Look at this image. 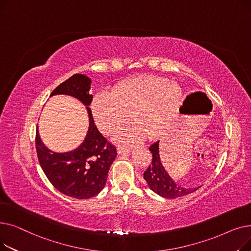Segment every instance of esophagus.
<instances>
[{"instance_id": "obj_1", "label": "esophagus", "mask_w": 251, "mask_h": 251, "mask_svg": "<svg viewBox=\"0 0 251 251\" xmlns=\"http://www.w3.org/2000/svg\"><path fill=\"white\" fill-rule=\"evenodd\" d=\"M117 151H118V153H119V154H123V153L130 152V151H131V149H130V148H128V147H123V148L119 147V148L117 149Z\"/></svg>"}]
</instances>
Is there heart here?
Masks as SVG:
<instances>
[{
    "instance_id": "heart-1",
    "label": "heart",
    "mask_w": 251,
    "mask_h": 251,
    "mask_svg": "<svg viewBox=\"0 0 251 251\" xmlns=\"http://www.w3.org/2000/svg\"><path fill=\"white\" fill-rule=\"evenodd\" d=\"M182 100L180 86L152 75H138L118 83L110 90H100L91 102L95 121L105 134H113L129 121L131 114L136 125L119 132V142L133 143L144 134L153 138L161 131V119L175 111Z\"/></svg>"
}]
</instances>
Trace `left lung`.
<instances>
[{"label": "left lung", "mask_w": 251, "mask_h": 251, "mask_svg": "<svg viewBox=\"0 0 251 251\" xmlns=\"http://www.w3.org/2000/svg\"><path fill=\"white\" fill-rule=\"evenodd\" d=\"M150 151L152 153V162L143 173V178L147 181L149 187L157 195L165 199H177V197L190 194L201 187L184 188L171 178L161 161L160 140L152 143Z\"/></svg>", "instance_id": "1"}]
</instances>
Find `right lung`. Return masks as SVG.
I'll return each instance as SVG.
<instances>
[{"label":"right lung","instance_id":"right-lung-1","mask_svg":"<svg viewBox=\"0 0 251 251\" xmlns=\"http://www.w3.org/2000/svg\"><path fill=\"white\" fill-rule=\"evenodd\" d=\"M90 84L89 77L74 74L52 90L50 96H69L85 105L89 125L80 146L70 151L56 152L46 147L38 130L35 137L38 161L49 181L61 193L78 200L90 199L102 190L110 167L117 156L116 148L99 132L91 116Z\"/></svg>","mask_w":251,"mask_h":251}]
</instances>
